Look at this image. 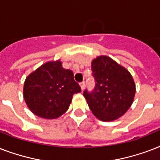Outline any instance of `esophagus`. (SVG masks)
Masks as SVG:
<instances>
[{"instance_id":"34e87169","label":"esophagus","mask_w":160,"mask_h":160,"mask_svg":"<svg viewBox=\"0 0 160 160\" xmlns=\"http://www.w3.org/2000/svg\"><path fill=\"white\" fill-rule=\"evenodd\" d=\"M80 89H81V90H84V89H85V82H82V83H80Z\"/></svg>"}]
</instances>
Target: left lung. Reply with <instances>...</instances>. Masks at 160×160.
<instances>
[{"label":"left lung","instance_id":"obj_1","mask_svg":"<svg viewBox=\"0 0 160 160\" xmlns=\"http://www.w3.org/2000/svg\"><path fill=\"white\" fill-rule=\"evenodd\" d=\"M95 80L92 92L84 96L93 114L101 121H114L123 116L134 102L135 84L126 68L107 55H100L91 62Z\"/></svg>","mask_w":160,"mask_h":160}]
</instances>
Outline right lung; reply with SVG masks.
I'll list each match as a JSON object with an SVG mask.
<instances>
[{
  "label": "right lung",
  "mask_w": 160,
  "mask_h": 160,
  "mask_svg": "<svg viewBox=\"0 0 160 160\" xmlns=\"http://www.w3.org/2000/svg\"><path fill=\"white\" fill-rule=\"evenodd\" d=\"M80 91L72 71L64 69L57 60L45 63L26 77L23 97L34 114L54 119L67 111L73 95Z\"/></svg>",
  "instance_id": "add662e5"
}]
</instances>
